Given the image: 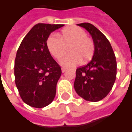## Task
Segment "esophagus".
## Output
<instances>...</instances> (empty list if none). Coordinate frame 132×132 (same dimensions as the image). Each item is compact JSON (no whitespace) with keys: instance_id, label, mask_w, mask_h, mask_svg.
<instances>
[{"instance_id":"34e87169","label":"esophagus","mask_w":132,"mask_h":132,"mask_svg":"<svg viewBox=\"0 0 132 132\" xmlns=\"http://www.w3.org/2000/svg\"><path fill=\"white\" fill-rule=\"evenodd\" d=\"M66 70H67V69H66V68H64V67H63V68H62V72H64Z\"/></svg>"}]
</instances>
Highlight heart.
<instances>
[{
  "label": "heart",
  "instance_id": "b5f03b06",
  "mask_svg": "<svg viewBox=\"0 0 132 132\" xmlns=\"http://www.w3.org/2000/svg\"><path fill=\"white\" fill-rule=\"evenodd\" d=\"M86 32L81 28L72 26L62 31L60 37L51 34L48 38L47 47L52 55L57 60H61L66 53V46H69L70 54L63 58L60 64L70 67L88 62L92 58L94 51V42L87 37Z\"/></svg>",
  "mask_w": 132,
  "mask_h": 132
}]
</instances>
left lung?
<instances>
[{"label": "left lung", "instance_id": "8db88e82", "mask_svg": "<svg viewBox=\"0 0 132 132\" xmlns=\"http://www.w3.org/2000/svg\"><path fill=\"white\" fill-rule=\"evenodd\" d=\"M92 36L94 51L87 65L77 68L74 88L85 100L96 102L102 100L112 90L117 76L114 53L107 38L92 24H77Z\"/></svg>", "mask_w": 132, "mask_h": 132}]
</instances>
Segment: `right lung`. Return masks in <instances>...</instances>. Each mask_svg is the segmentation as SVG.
Here are the masks:
<instances>
[{"instance_id": "obj_1", "label": "right lung", "mask_w": 132, "mask_h": 132, "mask_svg": "<svg viewBox=\"0 0 132 132\" xmlns=\"http://www.w3.org/2000/svg\"><path fill=\"white\" fill-rule=\"evenodd\" d=\"M63 26L37 24L18 49L14 64L15 85L22 101L30 106L44 108L55 96L62 70L52 57L46 42L52 32Z\"/></svg>"}]
</instances>
